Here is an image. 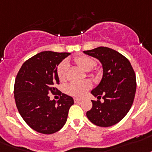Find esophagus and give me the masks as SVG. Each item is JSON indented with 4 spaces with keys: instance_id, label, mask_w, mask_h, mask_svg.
<instances>
[{
    "instance_id": "esophagus-1",
    "label": "esophagus",
    "mask_w": 152,
    "mask_h": 152,
    "mask_svg": "<svg viewBox=\"0 0 152 152\" xmlns=\"http://www.w3.org/2000/svg\"><path fill=\"white\" fill-rule=\"evenodd\" d=\"M74 102H75V103H79V102H81V99H79V98H74Z\"/></svg>"
}]
</instances>
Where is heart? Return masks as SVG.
<instances>
[{
  "mask_svg": "<svg viewBox=\"0 0 152 152\" xmlns=\"http://www.w3.org/2000/svg\"><path fill=\"white\" fill-rule=\"evenodd\" d=\"M74 61L84 71H91L97 62L93 58L87 55H80L74 58ZM69 63L67 61H62L57 68V76L60 81H64L66 78ZM91 83L87 81L82 83H71L65 87L64 91L67 94L74 97H82L88 89L91 88Z\"/></svg>",
  "mask_w": 152,
  "mask_h": 152,
  "instance_id": "heart-1",
  "label": "heart"
}]
</instances>
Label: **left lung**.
Wrapping results in <instances>:
<instances>
[{
    "instance_id": "obj_1",
    "label": "left lung",
    "mask_w": 152,
    "mask_h": 152,
    "mask_svg": "<svg viewBox=\"0 0 152 152\" xmlns=\"http://www.w3.org/2000/svg\"><path fill=\"white\" fill-rule=\"evenodd\" d=\"M84 54L98 59L103 67V76L97 87L91 91L97 101L87 116L98 126L108 127L125 117L131 108L136 93V75L125 56L106 47L84 50ZM104 101L101 102V97Z\"/></svg>"
}]
</instances>
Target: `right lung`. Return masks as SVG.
<instances>
[{
	"label": "right lung",
	"instance_id": "add662e5",
	"mask_svg": "<svg viewBox=\"0 0 152 152\" xmlns=\"http://www.w3.org/2000/svg\"><path fill=\"white\" fill-rule=\"evenodd\" d=\"M70 53L42 51L22 65L16 76L14 97L16 107L27 125L38 133L51 134L63 127L73 98L59 92L58 102L48 94H55L59 84L57 66Z\"/></svg>",
	"mask_w": 152,
	"mask_h": 152
}]
</instances>
